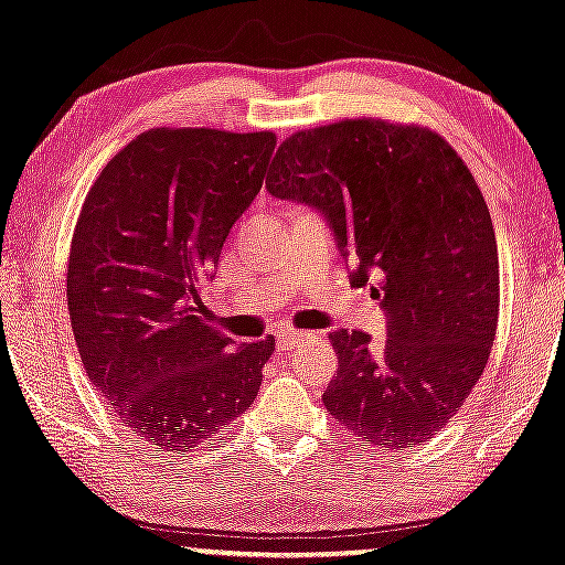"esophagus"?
I'll list each match as a JSON object with an SVG mask.
<instances>
[{
  "instance_id": "esophagus-1",
  "label": "esophagus",
  "mask_w": 565,
  "mask_h": 565,
  "mask_svg": "<svg viewBox=\"0 0 565 565\" xmlns=\"http://www.w3.org/2000/svg\"><path fill=\"white\" fill-rule=\"evenodd\" d=\"M307 339H312V333H302V331H281L276 335V344L281 352H291V349L302 347Z\"/></svg>"
}]
</instances>
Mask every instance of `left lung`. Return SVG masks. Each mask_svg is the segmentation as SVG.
<instances>
[{"label":"left lung","mask_w":565,"mask_h":565,"mask_svg":"<svg viewBox=\"0 0 565 565\" xmlns=\"http://www.w3.org/2000/svg\"><path fill=\"white\" fill-rule=\"evenodd\" d=\"M320 213L349 284L385 312V341L331 333L339 370L323 404L383 451L419 446L472 394L498 326V245L472 171L440 135L347 119L291 135L266 182Z\"/></svg>","instance_id":"obj_1"}]
</instances>
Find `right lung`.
Returning <instances> with one entry per match:
<instances>
[{"mask_svg":"<svg viewBox=\"0 0 565 565\" xmlns=\"http://www.w3.org/2000/svg\"><path fill=\"white\" fill-rule=\"evenodd\" d=\"M274 148V132L159 127L114 156L83 203L67 266L77 352L119 423L163 451L232 425L274 354V335L237 347L200 302Z\"/></svg>","mask_w":565,"mask_h":565,"instance_id":"1","label":"right lung"}]
</instances>
